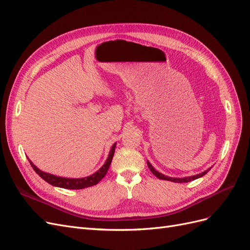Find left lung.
Returning a JSON list of instances; mask_svg holds the SVG:
<instances>
[{"instance_id": "left-lung-1", "label": "left lung", "mask_w": 250, "mask_h": 250, "mask_svg": "<svg viewBox=\"0 0 250 250\" xmlns=\"http://www.w3.org/2000/svg\"><path fill=\"white\" fill-rule=\"evenodd\" d=\"M147 165H148V168L150 169V171L152 172L157 178L163 179V180L173 181V183H178V184H181V183H188V181H191V180H195V179H197V178H199V177H202L203 175H206V174L208 172V170H210V168H209V169H208L207 171H204V172H202V173H200V174H197V175H194V176H188V177H184V178H173V177L166 176V175H164V174H162V173H160V172H157V171L152 167V165H151L149 162H147Z\"/></svg>"}]
</instances>
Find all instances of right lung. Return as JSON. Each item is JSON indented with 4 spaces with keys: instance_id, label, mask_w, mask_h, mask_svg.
Instances as JSON below:
<instances>
[{
    "instance_id": "right-lung-1",
    "label": "right lung",
    "mask_w": 250,
    "mask_h": 250,
    "mask_svg": "<svg viewBox=\"0 0 250 250\" xmlns=\"http://www.w3.org/2000/svg\"><path fill=\"white\" fill-rule=\"evenodd\" d=\"M115 149H116V143L112 145V147L109 151L107 160L102 166V167L96 173H94L93 175L84 177V178H65V177H59V176L52 175V174L42 172V170H40L36 167V166H34L32 164L31 161H29V162H30V165H31V167L33 168V170L37 174H39V175L43 180H46L48 184H50L52 186H55V187L63 188H70V190H80V188H85L97 185L105 175H106V173L108 171V168H109V166L112 161L113 153H115Z\"/></svg>"
}]
</instances>
